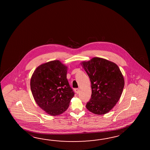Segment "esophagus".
<instances>
[{"mask_svg": "<svg viewBox=\"0 0 150 150\" xmlns=\"http://www.w3.org/2000/svg\"><path fill=\"white\" fill-rule=\"evenodd\" d=\"M74 91H75V92L77 93V94H78L79 92V89H78V88H75L74 89Z\"/></svg>", "mask_w": 150, "mask_h": 150, "instance_id": "esophagus-1", "label": "esophagus"}]
</instances>
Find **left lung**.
I'll return each instance as SVG.
<instances>
[{
  "label": "left lung",
  "instance_id": "left-lung-1",
  "mask_svg": "<svg viewBox=\"0 0 150 150\" xmlns=\"http://www.w3.org/2000/svg\"><path fill=\"white\" fill-rule=\"evenodd\" d=\"M81 65L91 82L92 96L86 108L97 115L105 114L121 96L125 86L121 72L115 63L101 58H93Z\"/></svg>",
  "mask_w": 150,
  "mask_h": 150
}]
</instances>
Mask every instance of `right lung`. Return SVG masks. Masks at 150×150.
Returning <instances> with one entry per match:
<instances>
[{
	"label": "right lung",
	"instance_id": "obj_1",
	"mask_svg": "<svg viewBox=\"0 0 150 150\" xmlns=\"http://www.w3.org/2000/svg\"><path fill=\"white\" fill-rule=\"evenodd\" d=\"M67 67L60 61H53L36 68L30 80L35 102L49 115L66 111L74 93L67 78Z\"/></svg>",
	"mask_w": 150,
	"mask_h": 150
}]
</instances>
